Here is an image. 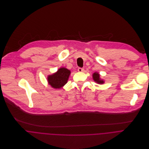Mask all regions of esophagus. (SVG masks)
Masks as SVG:
<instances>
[{"label": "esophagus", "mask_w": 149, "mask_h": 149, "mask_svg": "<svg viewBox=\"0 0 149 149\" xmlns=\"http://www.w3.org/2000/svg\"><path fill=\"white\" fill-rule=\"evenodd\" d=\"M77 70H78V72H83L84 69H83V68H79Z\"/></svg>", "instance_id": "34e87169"}]
</instances>
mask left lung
Returning <instances> with one entry per match:
<instances>
[{
	"mask_svg": "<svg viewBox=\"0 0 149 149\" xmlns=\"http://www.w3.org/2000/svg\"><path fill=\"white\" fill-rule=\"evenodd\" d=\"M93 80H94L95 81H96L97 83L102 84V83H104L103 80H100L99 74L97 73H96V72L95 73H93Z\"/></svg>",
	"mask_w": 149,
	"mask_h": 149,
	"instance_id": "obj_1",
	"label": "left lung"
}]
</instances>
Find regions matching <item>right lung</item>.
<instances>
[{"label":"right lung","instance_id":"1","mask_svg":"<svg viewBox=\"0 0 149 149\" xmlns=\"http://www.w3.org/2000/svg\"><path fill=\"white\" fill-rule=\"evenodd\" d=\"M70 71L62 68L52 75L49 76L48 81L49 84L54 88H61L68 81Z\"/></svg>","mask_w":149,"mask_h":149}]
</instances>
